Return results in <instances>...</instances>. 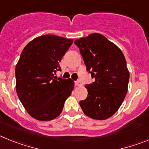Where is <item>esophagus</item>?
Here are the masks:
<instances>
[{
  "label": "esophagus",
  "instance_id": "esophagus-1",
  "mask_svg": "<svg viewBox=\"0 0 149 149\" xmlns=\"http://www.w3.org/2000/svg\"><path fill=\"white\" fill-rule=\"evenodd\" d=\"M74 84H75L76 86H81V83L79 81H75V82H74Z\"/></svg>",
  "mask_w": 149,
  "mask_h": 149
}]
</instances>
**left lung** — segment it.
Returning a JSON list of instances; mask_svg holds the SVG:
<instances>
[{
  "mask_svg": "<svg viewBox=\"0 0 149 149\" xmlns=\"http://www.w3.org/2000/svg\"><path fill=\"white\" fill-rule=\"evenodd\" d=\"M95 81L86 84L88 95L80 101L84 113L94 119H108L120 107L127 92L129 72L123 53L99 33L74 41Z\"/></svg>",
  "mask_w": 149,
  "mask_h": 149,
  "instance_id": "left-lung-1",
  "label": "left lung"
}]
</instances>
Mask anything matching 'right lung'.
<instances>
[{
    "instance_id": "obj_1",
    "label": "right lung",
    "mask_w": 149,
    "mask_h": 149,
    "mask_svg": "<svg viewBox=\"0 0 149 149\" xmlns=\"http://www.w3.org/2000/svg\"><path fill=\"white\" fill-rule=\"evenodd\" d=\"M73 39L55 35L35 38L24 47L15 67L16 92L27 113L36 119L49 121L61 113L72 93V79L56 78L59 63Z\"/></svg>"
}]
</instances>
